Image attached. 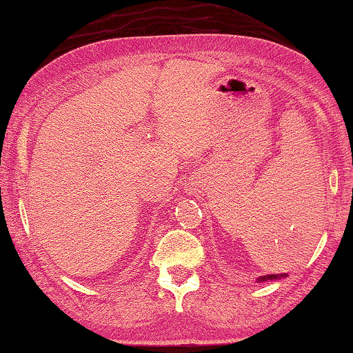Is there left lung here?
<instances>
[{
	"label": "left lung",
	"mask_w": 353,
	"mask_h": 353,
	"mask_svg": "<svg viewBox=\"0 0 353 353\" xmlns=\"http://www.w3.org/2000/svg\"><path fill=\"white\" fill-rule=\"evenodd\" d=\"M290 230H292V229H290ZM295 232H290V235H287V240L294 241V238H295V241L300 243L303 236H301V238L298 236V235H300V233H297V235L295 236ZM283 276H287V274H268V276H260L259 281H260V283H263V281H267V279H278V278H283Z\"/></svg>",
	"instance_id": "left-lung-1"
}]
</instances>
